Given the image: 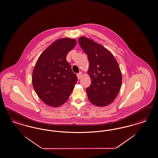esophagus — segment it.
Instances as JSON below:
<instances>
[{
  "label": "esophagus",
  "mask_w": 158,
  "mask_h": 158,
  "mask_svg": "<svg viewBox=\"0 0 158 158\" xmlns=\"http://www.w3.org/2000/svg\"><path fill=\"white\" fill-rule=\"evenodd\" d=\"M82 72H79V73H77V77L78 79H81V76H82Z\"/></svg>",
  "instance_id": "1"
}]
</instances>
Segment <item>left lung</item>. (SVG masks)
Masks as SVG:
<instances>
[{"label": "left lung", "mask_w": 158, "mask_h": 158, "mask_svg": "<svg viewBox=\"0 0 158 158\" xmlns=\"http://www.w3.org/2000/svg\"><path fill=\"white\" fill-rule=\"evenodd\" d=\"M79 44L89 62L91 85L86 88L89 100L98 106H107L120 90L122 78L119 64L112 53L101 44L86 37L79 38Z\"/></svg>", "instance_id": "obj_1"}]
</instances>
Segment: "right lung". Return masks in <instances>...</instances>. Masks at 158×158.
<instances>
[{"label":"right lung","mask_w":158,"mask_h":158,"mask_svg":"<svg viewBox=\"0 0 158 158\" xmlns=\"http://www.w3.org/2000/svg\"><path fill=\"white\" fill-rule=\"evenodd\" d=\"M76 44L75 39H59L47 48L35 66L32 84L39 98L46 105L58 107L68 99L77 77L66 56Z\"/></svg>","instance_id":"add662e5"}]
</instances>
